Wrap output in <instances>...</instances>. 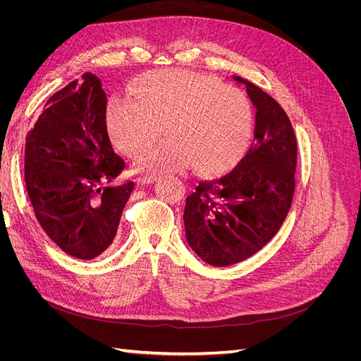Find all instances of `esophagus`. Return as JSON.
<instances>
[{
  "label": "esophagus",
  "instance_id": "34e87169",
  "mask_svg": "<svg viewBox=\"0 0 361 361\" xmlns=\"http://www.w3.org/2000/svg\"><path fill=\"white\" fill-rule=\"evenodd\" d=\"M157 180V174H141V176L138 178V182L141 185L145 183H154Z\"/></svg>",
  "mask_w": 361,
  "mask_h": 361
}]
</instances>
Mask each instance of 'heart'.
I'll return each instance as SVG.
<instances>
[{
	"label": "heart",
	"instance_id": "obj_1",
	"mask_svg": "<svg viewBox=\"0 0 361 361\" xmlns=\"http://www.w3.org/2000/svg\"><path fill=\"white\" fill-rule=\"evenodd\" d=\"M133 97L117 96L108 120L113 138L128 157L143 155L159 138L167 140L140 161L141 170L192 167L218 173L241 155L251 129L247 97L223 82L182 71L143 75Z\"/></svg>",
	"mask_w": 361,
	"mask_h": 361
}]
</instances>
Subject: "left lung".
<instances>
[{
	"mask_svg": "<svg viewBox=\"0 0 361 361\" xmlns=\"http://www.w3.org/2000/svg\"><path fill=\"white\" fill-rule=\"evenodd\" d=\"M233 78L257 110L253 143L231 173L199 182L183 211L190 247L214 267L238 264L264 248L286 220L295 191L297 137L289 117L257 85Z\"/></svg>",
	"mask_w": 361,
	"mask_h": 361,
	"instance_id": "8db88e82",
	"label": "left lung"
}]
</instances>
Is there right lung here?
<instances>
[{
	"mask_svg": "<svg viewBox=\"0 0 361 361\" xmlns=\"http://www.w3.org/2000/svg\"><path fill=\"white\" fill-rule=\"evenodd\" d=\"M106 122V93L93 73L54 93L25 138V187L45 233L64 253L92 260L114 241L134 182Z\"/></svg>",
	"mask_w": 361,
	"mask_h": 361,
	"instance_id": "obj_1",
	"label": "right lung"
}]
</instances>
